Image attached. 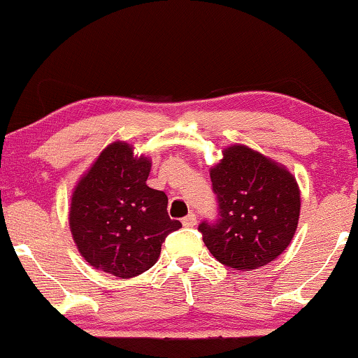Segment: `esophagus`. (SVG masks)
Masks as SVG:
<instances>
[{
  "instance_id": "esophagus-1",
  "label": "esophagus",
  "mask_w": 358,
  "mask_h": 358,
  "mask_svg": "<svg viewBox=\"0 0 358 358\" xmlns=\"http://www.w3.org/2000/svg\"><path fill=\"white\" fill-rule=\"evenodd\" d=\"M182 224H183V227H188V229L195 227V225H196V217H195V213L190 212L187 217H183Z\"/></svg>"
}]
</instances>
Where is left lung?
<instances>
[{
	"label": "left lung",
	"instance_id": "8db88e82",
	"mask_svg": "<svg viewBox=\"0 0 358 358\" xmlns=\"http://www.w3.org/2000/svg\"><path fill=\"white\" fill-rule=\"evenodd\" d=\"M210 168L219 219L199 225L212 256L227 268L250 271L285 252L298 229L299 187L282 165L234 145Z\"/></svg>",
	"mask_w": 358,
	"mask_h": 358
}]
</instances>
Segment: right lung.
I'll use <instances>...</instances> for the list:
<instances>
[{"label": "right lung", "mask_w": 358, "mask_h": 358, "mask_svg": "<svg viewBox=\"0 0 358 358\" xmlns=\"http://www.w3.org/2000/svg\"><path fill=\"white\" fill-rule=\"evenodd\" d=\"M150 170L148 156L114 141L73 188L69 225L82 257L96 269L138 276L158 261L168 234L182 227L168 217L165 192L146 185Z\"/></svg>", "instance_id": "1"}]
</instances>
